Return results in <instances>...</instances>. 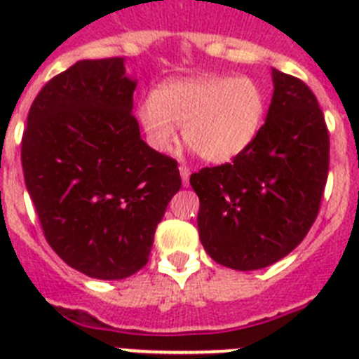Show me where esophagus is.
Segmentation results:
<instances>
[{
	"label": "esophagus",
	"instance_id": "obj_1",
	"mask_svg": "<svg viewBox=\"0 0 359 359\" xmlns=\"http://www.w3.org/2000/svg\"><path fill=\"white\" fill-rule=\"evenodd\" d=\"M190 168H186V165H180V177H182V184L188 186V180H190Z\"/></svg>",
	"mask_w": 359,
	"mask_h": 359
}]
</instances>
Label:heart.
<instances>
[{
	"mask_svg": "<svg viewBox=\"0 0 359 359\" xmlns=\"http://www.w3.org/2000/svg\"><path fill=\"white\" fill-rule=\"evenodd\" d=\"M266 108V93L250 76H205L160 87L140 106V121L156 151H171L184 124V141L205 162L227 163L255 143Z\"/></svg>",
	"mask_w": 359,
	"mask_h": 359,
	"instance_id": "1",
	"label": "heart"
}]
</instances>
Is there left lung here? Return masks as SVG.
Returning <instances> with one entry per match:
<instances>
[{"instance_id":"8db88e82","label":"left lung","mask_w":359,"mask_h":359,"mask_svg":"<svg viewBox=\"0 0 359 359\" xmlns=\"http://www.w3.org/2000/svg\"><path fill=\"white\" fill-rule=\"evenodd\" d=\"M273 97L255 143L231 163L191 173L197 229L208 255L259 270L289 255L317 219L330 168V135L309 87L272 69Z\"/></svg>"}]
</instances>
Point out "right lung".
<instances>
[{"instance_id": "add662e5", "label": "right lung", "mask_w": 359, "mask_h": 359, "mask_svg": "<svg viewBox=\"0 0 359 359\" xmlns=\"http://www.w3.org/2000/svg\"><path fill=\"white\" fill-rule=\"evenodd\" d=\"M124 59H83L42 87L22 135L25 188L52 250L89 278L145 266L179 163L147 145Z\"/></svg>"}]
</instances>
